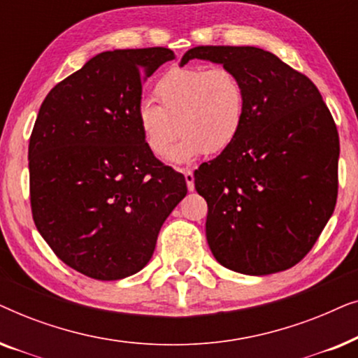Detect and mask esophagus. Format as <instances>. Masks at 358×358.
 <instances>
[{
    "instance_id": "obj_1",
    "label": "esophagus",
    "mask_w": 358,
    "mask_h": 358,
    "mask_svg": "<svg viewBox=\"0 0 358 358\" xmlns=\"http://www.w3.org/2000/svg\"><path fill=\"white\" fill-rule=\"evenodd\" d=\"M184 178H185V184H187V189L190 190V192H192V190L195 189L192 169H184Z\"/></svg>"
}]
</instances>
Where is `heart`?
Instances as JSON below:
<instances>
[{
    "mask_svg": "<svg viewBox=\"0 0 358 358\" xmlns=\"http://www.w3.org/2000/svg\"><path fill=\"white\" fill-rule=\"evenodd\" d=\"M155 99L158 106L141 102L136 107V127L155 156L168 153L179 131L182 138L168 155L176 164L228 150L246 120L243 83L223 66L173 68L156 83Z\"/></svg>",
    "mask_w": 358,
    "mask_h": 358,
    "instance_id": "heart-1",
    "label": "heart"
}]
</instances>
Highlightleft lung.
Masks as SVG:
<instances>
[{
	"instance_id": "obj_1",
	"label": "left lung",
	"mask_w": 358,
	"mask_h": 358,
	"mask_svg": "<svg viewBox=\"0 0 358 358\" xmlns=\"http://www.w3.org/2000/svg\"><path fill=\"white\" fill-rule=\"evenodd\" d=\"M236 73L246 120L228 150L195 171L207 200L215 259L244 275L287 271L310 252L337 199L339 135L310 78L257 47L202 45L184 53Z\"/></svg>"
}]
</instances>
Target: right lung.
Masks as SVG:
<instances>
[{"instance_id": "add662e5", "label": "right lung", "mask_w": 358, "mask_h": 358, "mask_svg": "<svg viewBox=\"0 0 358 358\" xmlns=\"http://www.w3.org/2000/svg\"><path fill=\"white\" fill-rule=\"evenodd\" d=\"M163 47L102 52L42 102L29 141L32 217L66 266L96 280L140 272L164 220L187 194L136 127L141 85L163 63Z\"/></svg>"}]
</instances>
